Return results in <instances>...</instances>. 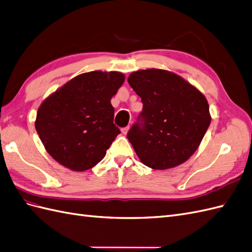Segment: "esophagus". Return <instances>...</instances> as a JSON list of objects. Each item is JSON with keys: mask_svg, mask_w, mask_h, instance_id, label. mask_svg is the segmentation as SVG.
Instances as JSON below:
<instances>
[{"mask_svg": "<svg viewBox=\"0 0 252 252\" xmlns=\"http://www.w3.org/2000/svg\"><path fill=\"white\" fill-rule=\"evenodd\" d=\"M128 129H129V126H127V127H124V128H122V132L124 133V134H126L127 132H128Z\"/></svg>", "mask_w": 252, "mask_h": 252, "instance_id": "1", "label": "esophagus"}]
</instances>
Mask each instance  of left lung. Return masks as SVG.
I'll return each mask as SVG.
<instances>
[{"mask_svg": "<svg viewBox=\"0 0 252 252\" xmlns=\"http://www.w3.org/2000/svg\"><path fill=\"white\" fill-rule=\"evenodd\" d=\"M128 83L143 103L127 133L140 160L155 170L185 162L211 124L204 95L182 77L162 69L132 72Z\"/></svg>", "mask_w": 252, "mask_h": 252, "instance_id": "8db88e82", "label": "left lung"}]
</instances>
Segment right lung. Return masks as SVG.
<instances>
[{
	"label": "right lung",
	"mask_w": 252,
	"mask_h": 252,
	"mask_svg": "<svg viewBox=\"0 0 252 252\" xmlns=\"http://www.w3.org/2000/svg\"><path fill=\"white\" fill-rule=\"evenodd\" d=\"M118 71H91L71 79L41 103L35 128L53 159L73 171L93 168L121 133L111 98L124 83Z\"/></svg>",
	"instance_id": "1"
}]
</instances>
